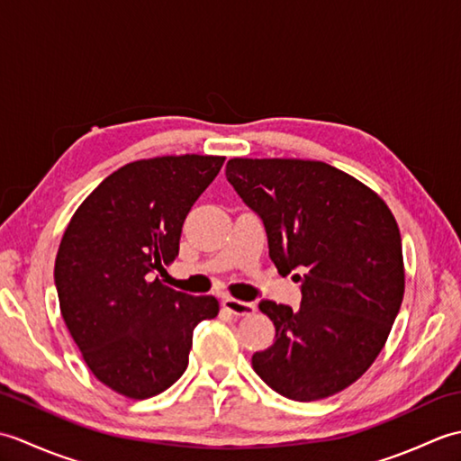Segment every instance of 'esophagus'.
<instances>
[{"mask_svg": "<svg viewBox=\"0 0 461 461\" xmlns=\"http://www.w3.org/2000/svg\"><path fill=\"white\" fill-rule=\"evenodd\" d=\"M221 305L225 311H230L231 315H238V317H249L256 312V305L248 301H238V299H231V297H225L221 301Z\"/></svg>", "mask_w": 461, "mask_h": 461, "instance_id": "obj_1", "label": "esophagus"}]
</instances>
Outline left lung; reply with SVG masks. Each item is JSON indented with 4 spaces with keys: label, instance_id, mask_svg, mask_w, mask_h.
Returning a JSON list of instances; mask_svg holds the SVG:
<instances>
[{
    "label": "left lung",
    "instance_id": "obj_1",
    "mask_svg": "<svg viewBox=\"0 0 461 461\" xmlns=\"http://www.w3.org/2000/svg\"><path fill=\"white\" fill-rule=\"evenodd\" d=\"M225 176L267 233L301 305L263 299L276 342L251 357L277 394L311 402L358 380L384 347L404 297L402 240L388 205L325 162L231 158Z\"/></svg>",
    "mask_w": 461,
    "mask_h": 461
}]
</instances>
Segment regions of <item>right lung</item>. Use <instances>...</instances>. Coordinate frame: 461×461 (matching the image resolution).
Wrapping results in <instances>:
<instances>
[{"label": "right lung", "mask_w": 461, "mask_h": 461, "mask_svg": "<svg viewBox=\"0 0 461 461\" xmlns=\"http://www.w3.org/2000/svg\"><path fill=\"white\" fill-rule=\"evenodd\" d=\"M223 156H162L104 178L68 221L55 259L65 325L86 366L114 393L144 400L178 380L194 329L218 299L162 285L178 258L185 215L218 176Z\"/></svg>", "instance_id": "1"}]
</instances>
